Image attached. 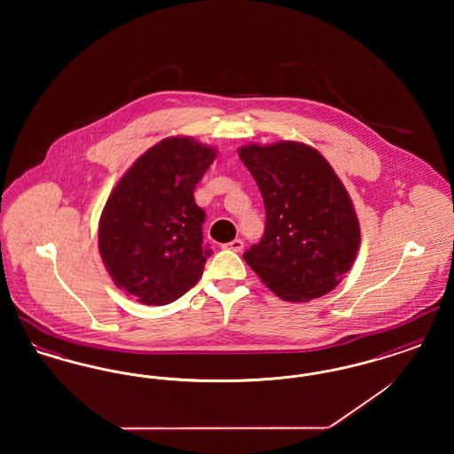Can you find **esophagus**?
<instances>
[{
	"label": "esophagus",
	"mask_w": 454,
	"mask_h": 454,
	"mask_svg": "<svg viewBox=\"0 0 454 454\" xmlns=\"http://www.w3.org/2000/svg\"><path fill=\"white\" fill-rule=\"evenodd\" d=\"M224 248H226V250H231V252H241V250H243V241H241V239H233V241L226 243Z\"/></svg>",
	"instance_id": "esophagus-1"
}]
</instances>
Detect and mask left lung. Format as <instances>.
<instances>
[{
	"label": "left lung",
	"mask_w": 454,
	"mask_h": 454,
	"mask_svg": "<svg viewBox=\"0 0 454 454\" xmlns=\"http://www.w3.org/2000/svg\"><path fill=\"white\" fill-rule=\"evenodd\" d=\"M238 154L265 206L263 237L243 259L286 301L322 298L350 270L361 243L346 187L324 156L301 143L248 145Z\"/></svg>",
	"instance_id": "8db88e82"
}]
</instances>
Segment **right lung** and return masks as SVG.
<instances>
[{"label": "right lung", "mask_w": 454, "mask_h": 454, "mask_svg": "<svg viewBox=\"0 0 454 454\" xmlns=\"http://www.w3.org/2000/svg\"><path fill=\"white\" fill-rule=\"evenodd\" d=\"M216 150L192 137H167L141 154L102 211L98 248L114 284L129 298L163 306L194 287L211 250L195 185Z\"/></svg>", "instance_id": "obj_1"}]
</instances>
